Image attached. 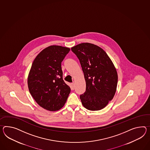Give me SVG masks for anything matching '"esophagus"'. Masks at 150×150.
Returning <instances> with one entry per match:
<instances>
[{
  "label": "esophagus",
  "mask_w": 150,
  "mask_h": 150,
  "mask_svg": "<svg viewBox=\"0 0 150 150\" xmlns=\"http://www.w3.org/2000/svg\"><path fill=\"white\" fill-rule=\"evenodd\" d=\"M71 88L73 90L74 89V88H75V84H74V83H71Z\"/></svg>",
  "instance_id": "esophagus-1"
}]
</instances>
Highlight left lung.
I'll list each match as a JSON object with an SVG mask.
<instances>
[{
    "label": "left lung",
    "mask_w": 150,
    "mask_h": 150,
    "mask_svg": "<svg viewBox=\"0 0 150 150\" xmlns=\"http://www.w3.org/2000/svg\"><path fill=\"white\" fill-rule=\"evenodd\" d=\"M80 62L86 83L80 95L81 102L90 110L105 108L113 98L117 83V74L113 63L102 48L83 43L71 48Z\"/></svg>",
    "instance_id": "left-lung-1"
}]
</instances>
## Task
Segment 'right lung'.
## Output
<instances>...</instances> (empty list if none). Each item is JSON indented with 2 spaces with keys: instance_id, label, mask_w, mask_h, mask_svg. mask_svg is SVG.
Masks as SVG:
<instances>
[{
  "instance_id": "obj_1",
  "label": "right lung",
  "mask_w": 150,
  "mask_h": 150,
  "mask_svg": "<svg viewBox=\"0 0 150 150\" xmlns=\"http://www.w3.org/2000/svg\"><path fill=\"white\" fill-rule=\"evenodd\" d=\"M69 48L51 45L43 49L34 59L28 84L30 93L42 108L56 111L64 105L70 88L63 80L61 62Z\"/></svg>"
}]
</instances>
